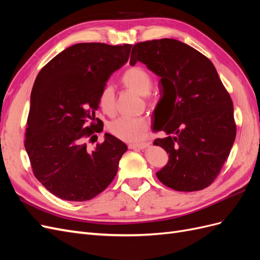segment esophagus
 Masks as SVG:
<instances>
[{"label": "esophagus", "mask_w": 260, "mask_h": 260, "mask_svg": "<svg viewBox=\"0 0 260 260\" xmlns=\"http://www.w3.org/2000/svg\"><path fill=\"white\" fill-rule=\"evenodd\" d=\"M149 146V143H139V144H129V148L132 149H144Z\"/></svg>", "instance_id": "1"}]
</instances>
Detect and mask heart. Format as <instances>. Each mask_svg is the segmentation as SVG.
<instances>
[{
	"label": "heart",
	"mask_w": 260,
	"mask_h": 260,
	"mask_svg": "<svg viewBox=\"0 0 260 260\" xmlns=\"http://www.w3.org/2000/svg\"><path fill=\"white\" fill-rule=\"evenodd\" d=\"M125 89L136 92L139 95H146L152 89V78L141 67H131L125 70L120 79ZM99 103L106 115L114 116L116 113V95L113 86L106 85L101 91ZM149 120L146 117L118 118L108 124V132L124 142L139 143L147 136Z\"/></svg>",
	"instance_id": "obj_1"
}]
</instances>
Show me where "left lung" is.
Returning a JSON list of instances; mask_svg holds the SVG:
<instances>
[{"label":"left lung","mask_w":260,"mask_h":260,"mask_svg":"<svg viewBox=\"0 0 260 260\" xmlns=\"http://www.w3.org/2000/svg\"><path fill=\"white\" fill-rule=\"evenodd\" d=\"M137 61L160 77L153 131H164L166 138L156 139L154 145L169 154V161L157 178L180 192L209 186L237 136L232 100L214 64L175 39L133 45L130 65Z\"/></svg>","instance_id":"8db88e82"}]
</instances>
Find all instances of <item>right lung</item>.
Instances as JSON below:
<instances>
[{"label":"right lung","instance_id":"1","mask_svg":"<svg viewBox=\"0 0 260 260\" xmlns=\"http://www.w3.org/2000/svg\"><path fill=\"white\" fill-rule=\"evenodd\" d=\"M131 48L78 43L57 54L36 78L25 147L35 177L61 200L89 201L117 175L127 145L109 133L93 149L88 142H95V133L103 130V121L95 119L100 93L128 61Z\"/></svg>","mask_w":260,"mask_h":260}]
</instances>
